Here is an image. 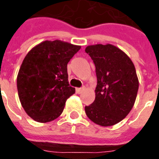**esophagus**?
<instances>
[{
	"label": "esophagus",
	"instance_id": "1",
	"mask_svg": "<svg viewBox=\"0 0 159 159\" xmlns=\"http://www.w3.org/2000/svg\"><path fill=\"white\" fill-rule=\"evenodd\" d=\"M85 90V88L84 87H82V88H77V93H82L83 91Z\"/></svg>",
	"mask_w": 159,
	"mask_h": 159
}]
</instances>
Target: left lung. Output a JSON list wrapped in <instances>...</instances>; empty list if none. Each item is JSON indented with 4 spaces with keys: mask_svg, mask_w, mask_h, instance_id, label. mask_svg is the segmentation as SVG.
Instances as JSON below:
<instances>
[{
    "mask_svg": "<svg viewBox=\"0 0 159 159\" xmlns=\"http://www.w3.org/2000/svg\"><path fill=\"white\" fill-rule=\"evenodd\" d=\"M85 52L94 62L97 75L96 98L85 107L93 123L112 126L124 118L133 108L139 90V79L131 59L111 44L93 45Z\"/></svg>",
    "mask_w": 159,
    "mask_h": 159,
    "instance_id": "1",
    "label": "left lung"
}]
</instances>
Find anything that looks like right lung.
Instances as JSON below:
<instances>
[{
  "instance_id": "right-lung-1",
  "label": "right lung",
  "mask_w": 159,
  "mask_h": 159,
  "mask_svg": "<svg viewBox=\"0 0 159 159\" xmlns=\"http://www.w3.org/2000/svg\"><path fill=\"white\" fill-rule=\"evenodd\" d=\"M80 48L59 40L45 41L24 58L17 91L23 108L32 119L47 123L63 112L66 99L75 93L69 85L67 63Z\"/></svg>"
}]
</instances>
